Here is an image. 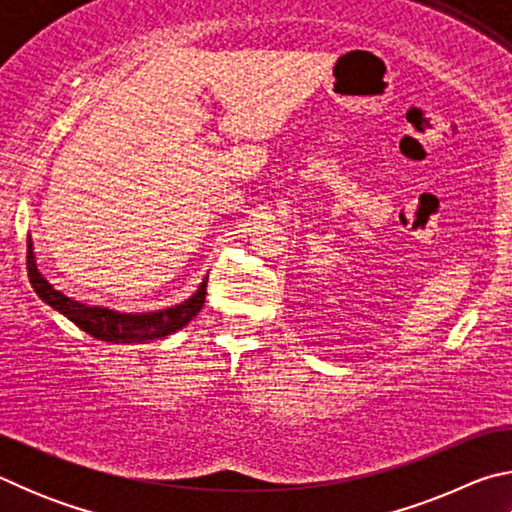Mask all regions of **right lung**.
<instances>
[{"mask_svg":"<svg viewBox=\"0 0 512 512\" xmlns=\"http://www.w3.org/2000/svg\"><path fill=\"white\" fill-rule=\"evenodd\" d=\"M29 253H27V268L29 282L33 291L38 293L40 300H45L51 309L63 314L67 320H72L76 327L88 332L97 341L106 343H146L155 339H164L178 329H183L198 311L203 309L207 277L196 289L192 298H187L180 305H173L158 311H144V314H124V311L88 305L74 298H67L63 291H58L45 275L40 273L36 264V253H33V241L29 237Z\"/></svg>","mask_w":512,"mask_h":512,"instance_id":"right-lung-1","label":"right lung"}]
</instances>
